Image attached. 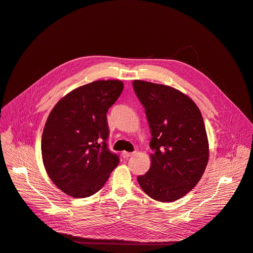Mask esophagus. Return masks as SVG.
I'll return each mask as SVG.
<instances>
[{
	"label": "esophagus",
	"instance_id": "34e87169",
	"mask_svg": "<svg viewBox=\"0 0 253 253\" xmlns=\"http://www.w3.org/2000/svg\"><path fill=\"white\" fill-rule=\"evenodd\" d=\"M132 155H134V153H128V152H123V153H122V157H123L124 159H128V158L131 157Z\"/></svg>",
	"mask_w": 253,
	"mask_h": 253
}]
</instances>
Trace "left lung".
<instances>
[{
	"mask_svg": "<svg viewBox=\"0 0 253 253\" xmlns=\"http://www.w3.org/2000/svg\"><path fill=\"white\" fill-rule=\"evenodd\" d=\"M151 128V168L137 176L154 200L173 202L201 179L208 163L209 144L203 118L196 103L172 87L133 81Z\"/></svg>",
	"mask_w": 253,
	"mask_h": 253,
	"instance_id": "left-lung-1",
	"label": "left lung"
}]
</instances>
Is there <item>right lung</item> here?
<instances>
[{"instance_id": "add662e5", "label": "right lung", "mask_w": 253, "mask_h": 253, "mask_svg": "<svg viewBox=\"0 0 253 253\" xmlns=\"http://www.w3.org/2000/svg\"><path fill=\"white\" fill-rule=\"evenodd\" d=\"M123 88L119 80L92 82L71 91L51 111L42 135L43 163L50 179L69 196L97 193L119 164L106 143V113Z\"/></svg>"}]
</instances>
